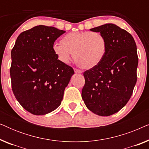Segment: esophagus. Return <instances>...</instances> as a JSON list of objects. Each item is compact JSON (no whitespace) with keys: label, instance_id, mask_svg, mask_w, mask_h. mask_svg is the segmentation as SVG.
Listing matches in <instances>:
<instances>
[{"label":"esophagus","instance_id":"1","mask_svg":"<svg viewBox=\"0 0 149 149\" xmlns=\"http://www.w3.org/2000/svg\"><path fill=\"white\" fill-rule=\"evenodd\" d=\"M74 70L75 73H79V74H81V73L82 72H81V70H79V69H77V68H74Z\"/></svg>","mask_w":149,"mask_h":149}]
</instances>
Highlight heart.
<instances>
[{
    "mask_svg": "<svg viewBox=\"0 0 149 149\" xmlns=\"http://www.w3.org/2000/svg\"><path fill=\"white\" fill-rule=\"evenodd\" d=\"M61 44L53 46V52L58 60L67 64L72 58L83 69H91L99 65L107 52V41L97 32H74L63 36Z\"/></svg>",
    "mask_w": 149,
    "mask_h": 149,
    "instance_id": "obj_1",
    "label": "heart"
}]
</instances>
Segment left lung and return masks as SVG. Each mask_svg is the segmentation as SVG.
<instances>
[{"label":"left lung","instance_id":"left-lung-1","mask_svg":"<svg viewBox=\"0 0 149 149\" xmlns=\"http://www.w3.org/2000/svg\"><path fill=\"white\" fill-rule=\"evenodd\" d=\"M107 41V54L99 65L83 73L81 96L89 111L110 116L120 111L131 97L137 81L138 58L133 36L113 24L90 29Z\"/></svg>","mask_w":149,"mask_h":149}]
</instances>
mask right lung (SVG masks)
<instances>
[{
	"instance_id": "right-lung-1",
	"label": "right lung",
	"mask_w": 149,
	"mask_h": 149,
	"mask_svg": "<svg viewBox=\"0 0 149 149\" xmlns=\"http://www.w3.org/2000/svg\"><path fill=\"white\" fill-rule=\"evenodd\" d=\"M64 32L52 26H34L18 36L11 50L12 90L22 107L33 115H46L61 104L74 73L53 52L54 42Z\"/></svg>"
}]
</instances>
